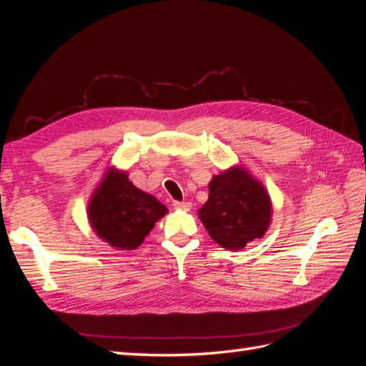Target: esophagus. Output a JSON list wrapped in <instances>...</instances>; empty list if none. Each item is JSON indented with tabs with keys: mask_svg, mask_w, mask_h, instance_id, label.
<instances>
[{
	"mask_svg": "<svg viewBox=\"0 0 366 366\" xmlns=\"http://www.w3.org/2000/svg\"><path fill=\"white\" fill-rule=\"evenodd\" d=\"M172 206H174L175 209H189V207H191V203H187V202H174Z\"/></svg>",
	"mask_w": 366,
	"mask_h": 366,
	"instance_id": "esophagus-1",
	"label": "esophagus"
}]
</instances>
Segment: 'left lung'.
I'll use <instances>...</instances> for the list:
<instances>
[{
	"label": "left lung",
	"mask_w": 366,
	"mask_h": 366,
	"mask_svg": "<svg viewBox=\"0 0 366 366\" xmlns=\"http://www.w3.org/2000/svg\"><path fill=\"white\" fill-rule=\"evenodd\" d=\"M198 215L217 244L239 250L267 232L272 221L270 195L247 169L232 166L212 177L209 198Z\"/></svg>",
	"instance_id": "obj_1"
}]
</instances>
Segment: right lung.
<instances>
[{
    "label": "right lung",
    "mask_w": 366,
    "mask_h": 366,
    "mask_svg": "<svg viewBox=\"0 0 366 366\" xmlns=\"http://www.w3.org/2000/svg\"><path fill=\"white\" fill-rule=\"evenodd\" d=\"M86 214L99 238L119 250H134L168 209L132 184L127 172L112 168L93 192Z\"/></svg>",
    "instance_id": "right-lung-1"
}]
</instances>
